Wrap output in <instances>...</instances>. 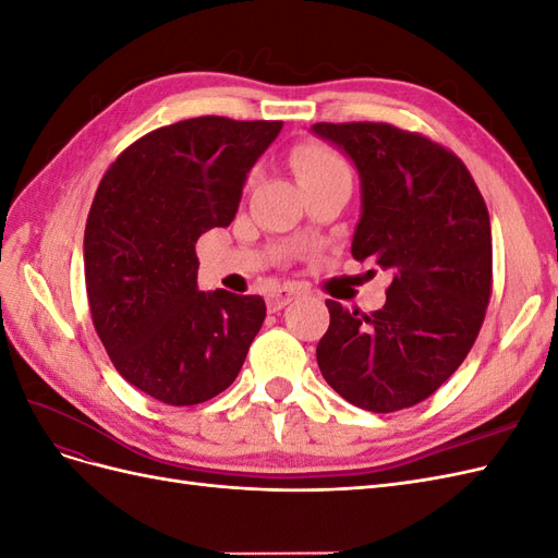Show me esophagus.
Masks as SVG:
<instances>
[{
    "label": "esophagus",
    "mask_w": 558,
    "mask_h": 558,
    "mask_svg": "<svg viewBox=\"0 0 558 558\" xmlns=\"http://www.w3.org/2000/svg\"><path fill=\"white\" fill-rule=\"evenodd\" d=\"M300 295H305V291H302L300 286H295V283H283L281 289L272 291V295L267 298V307H269V312H279V310H283L286 305H291V302L298 300Z\"/></svg>",
    "instance_id": "esophagus-1"
}]
</instances>
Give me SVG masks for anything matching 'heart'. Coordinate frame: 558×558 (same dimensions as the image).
Instances as JSON below:
<instances>
[{"mask_svg":"<svg viewBox=\"0 0 558 558\" xmlns=\"http://www.w3.org/2000/svg\"><path fill=\"white\" fill-rule=\"evenodd\" d=\"M291 167L302 183L328 177L335 172H349L344 160L324 144H300L291 150Z\"/></svg>","mask_w":558,"mask_h":558,"instance_id":"heart-1","label":"heart"}]
</instances>
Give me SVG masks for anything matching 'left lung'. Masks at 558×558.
<instances>
[{
  "instance_id": "obj_1",
  "label": "left lung",
  "mask_w": 558,
  "mask_h": 558,
  "mask_svg": "<svg viewBox=\"0 0 558 558\" xmlns=\"http://www.w3.org/2000/svg\"><path fill=\"white\" fill-rule=\"evenodd\" d=\"M312 130L359 167L353 258L393 275L373 314L326 300L320 375L361 410L412 408L459 369L484 324L494 291L486 202L463 160L426 134L369 121Z\"/></svg>"
}]
</instances>
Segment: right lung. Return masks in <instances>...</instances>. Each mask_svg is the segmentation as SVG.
Instances as JSON below:
<instances>
[{
    "mask_svg": "<svg viewBox=\"0 0 558 558\" xmlns=\"http://www.w3.org/2000/svg\"><path fill=\"white\" fill-rule=\"evenodd\" d=\"M281 121L199 116L144 134L97 185L83 234L93 326L113 367L174 408L238 379L260 295L197 291L199 234L232 223L246 174Z\"/></svg>",
    "mask_w": 558,
    "mask_h": 558,
    "instance_id": "1",
    "label": "right lung"
}]
</instances>
